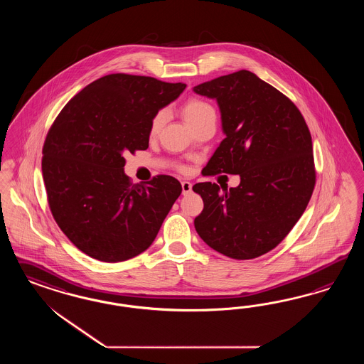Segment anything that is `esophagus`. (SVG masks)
I'll return each mask as SVG.
<instances>
[{
    "instance_id": "34e87169",
    "label": "esophagus",
    "mask_w": 364,
    "mask_h": 364,
    "mask_svg": "<svg viewBox=\"0 0 364 364\" xmlns=\"http://www.w3.org/2000/svg\"><path fill=\"white\" fill-rule=\"evenodd\" d=\"M181 188H183V195H188L192 192V183L181 181Z\"/></svg>"
}]
</instances>
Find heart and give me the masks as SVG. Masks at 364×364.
Masks as SVG:
<instances>
[{
  "instance_id": "b5f03b06",
  "label": "heart",
  "mask_w": 364,
  "mask_h": 364,
  "mask_svg": "<svg viewBox=\"0 0 364 364\" xmlns=\"http://www.w3.org/2000/svg\"><path fill=\"white\" fill-rule=\"evenodd\" d=\"M183 116L188 125H193L196 122H201L207 117H215V109L210 107L208 102L200 99L188 100L183 107ZM166 122V113L163 110L157 112L151 122L149 132L151 134H156L159 132Z\"/></svg>"
}]
</instances>
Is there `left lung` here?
Returning <instances> with one entry per match:
<instances>
[{
	"mask_svg": "<svg viewBox=\"0 0 364 364\" xmlns=\"http://www.w3.org/2000/svg\"><path fill=\"white\" fill-rule=\"evenodd\" d=\"M193 92L218 101L225 139L204 175H239L224 189L198 183L204 201L195 219L198 236L215 251L236 260L274 250L307 208L315 187L309 127L296 105L250 70L213 78Z\"/></svg>",
	"mask_w": 364,
	"mask_h": 364,
	"instance_id": "left-lung-1",
	"label": "left lung"
}]
</instances>
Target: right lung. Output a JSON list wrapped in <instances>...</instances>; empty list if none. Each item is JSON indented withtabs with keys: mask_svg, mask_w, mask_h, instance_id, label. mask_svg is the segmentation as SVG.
I'll use <instances>...</instances> for the list:
<instances>
[{
	"mask_svg": "<svg viewBox=\"0 0 364 364\" xmlns=\"http://www.w3.org/2000/svg\"><path fill=\"white\" fill-rule=\"evenodd\" d=\"M186 87L108 75L87 85L55 117L43 148L48 203L61 231L84 254L116 263L154 242L181 184L168 175L132 184L124 154L148 148L154 114Z\"/></svg>",
	"mask_w": 364,
	"mask_h": 364,
	"instance_id": "add662e5",
	"label": "right lung"
}]
</instances>
